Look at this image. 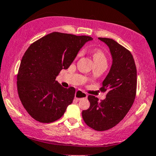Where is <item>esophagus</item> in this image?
Returning a JSON list of instances; mask_svg holds the SVG:
<instances>
[{
    "label": "esophagus",
    "mask_w": 156,
    "mask_h": 156,
    "mask_svg": "<svg viewBox=\"0 0 156 156\" xmlns=\"http://www.w3.org/2000/svg\"><path fill=\"white\" fill-rule=\"evenodd\" d=\"M75 98L77 100H81L82 99H87V93H84V92H83V91L80 90H77L76 93H75Z\"/></svg>",
    "instance_id": "1"
}]
</instances>
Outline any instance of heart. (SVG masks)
I'll use <instances>...</instances> for the list:
<instances>
[{
  "instance_id": "1",
  "label": "heart",
  "mask_w": 156,
  "mask_h": 156,
  "mask_svg": "<svg viewBox=\"0 0 156 156\" xmlns=\"http://www.w3.org/2000/svg\"><path fill=\"white\" fill-rule=\"evenodd\" d=\"M80 55V54H79ZM93 60L96 62H106V57L101 51H95L93 53Z\"/></svg>"
}]
</instances>
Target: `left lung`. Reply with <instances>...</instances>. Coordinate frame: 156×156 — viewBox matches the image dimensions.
Masks as SVG:
<instances>
[{"label": "left lung", "instance_id": "1", "mask_svg": "<svg viewBox=\"0 0 156 156\" xmlns=\"http://www.w3.org/2000/svg\"><path fill=\"white\" fill-rule=\"evenodd\" d=\"M109 48L112 64L102 82L101 90L106 98L101 102L90 95V105L82 111L85 123L96 131H105L117 125L129 112L137 89V69L129 51L112 39L99 38Z\"/></svg>", "mask_w": 156, "mask_h": 156}]
</instances>
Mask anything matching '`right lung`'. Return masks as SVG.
<instances>
[{"instance_id": "obj_1", "label": "right lung", "mask_w": 156, "mask_h": 156, "mask_svg": "<svg viewBox=\"0 0 156 156\" xmlns=\"http://www.w3.org/2000/svg\"><path fill=\"white\" fill-rule=\"evenodd\" d=\"M87 36L53 32L31 44L24 53L17 75L19 99L29 114L40 122H52L72 104L75 89L56 81L62 69L72 64Z\"/></svg>"}]
</instances>
